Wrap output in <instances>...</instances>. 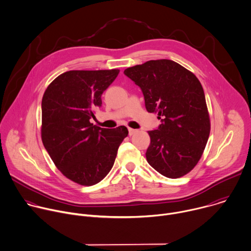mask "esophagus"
<instances>
[{
	"mask_svg": "<svg viewBox=\"0 0 251 251\" xmlns=\"http://www.w3.org/2000/svg\"><path fill=\"white\" fill-rule=\"evenodd\" d=\"M135 132H137V129H133V128H128V134L129 135H132V134H134Z\"/></svg>",
	"mask_w": 251,
	"mask_h": 251,
	"instance_id": "esophagus-1",
	"label": "esophagus"
}]
</instances>
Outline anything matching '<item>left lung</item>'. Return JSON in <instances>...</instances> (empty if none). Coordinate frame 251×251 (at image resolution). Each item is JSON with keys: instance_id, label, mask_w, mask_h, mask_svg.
<instances>
[{"instance_id": "1", "label": "left lung", "mask_w": 251, "mask_h": 251, "mask_svg": "<svg viewBox=\"0 0 251 251\" xmlns=\"http://www.w3.org/2000/svg\"><path fill=\"white\" fill-rule=\"evenodd\" d=\"M142 91L148 113L161 120L149 130V165L167 178L189 173L201 158L211 123L203 87L189 70L168 59L149 60L125 70Z\"/></svg>"}]
</instances>
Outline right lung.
<instances>
[{
	"label": "right lung",
	"instance_id": "1",
	"mask_svg": "<svg viewBox=\"0 0 251 251\" xmlns=\"http://www.w3.org/2000/svg\"><path fill=\"white\" fill-rule=\"evenodd\" d=\"M119 73V69L67 71L43 94L42 143L58 170L79 185H95L108 175L128 134L125 126L109 129L90 122Z\"/></svg>",
	"mask_w": 251,
	"mask_h": 251
}]
</instances>
